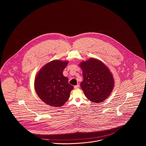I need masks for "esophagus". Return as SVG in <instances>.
Listing matches in <instances>:
<instances>
[{
  "label": "esophagus",
  "instance_id": "34e87169",
  "mask_svg": "<svg viewBox=\"0 0 146 146\" xmlns=\"http://www.w3.org/2000/svg\"><path fill=\"white\" fill-rule=\"evenodd\" d=\"M79 88V84H78V85H76L74 86V88L75 89H78Z\"/></svg>",
  "mask_w": 146,
  "mask_h": 146
}]
</instances>
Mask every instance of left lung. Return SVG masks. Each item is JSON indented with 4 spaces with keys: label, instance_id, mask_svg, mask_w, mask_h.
I'll return each instance as SVG.
<instances>
[{
    "label": "left lung",
    "instance_id": "obj_1",
    "mask_svg": "<svg viewBox=\"0 0 146 146\" xmlns=\"http://www.w3.org/2000/svg\"><path fill=\"white\" fill-rule=\"evenodd\" d=\"M79 66L84 78L80 86L85 96L92 102H102L110 95L114 87L111 72L104 63L94 58L82 61Z\"/></svg>",
    "mask_w": 146,
    "mask_h": 146
}]
</instances>
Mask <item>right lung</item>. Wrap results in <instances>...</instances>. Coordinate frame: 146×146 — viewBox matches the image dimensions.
Instances as JSON below:
<instances>
[{
	"mask_svg": "<svg viewBox=\"0 0 146 146\" xmlns=\"http://www.w3.org/2000/svg\"><path fill=\"white\" fill-rule=\"evenodd\" d=\"M68 63L58 60L52 61L42 67L35 76V90L46 104L59 107L68 100L73 86L63 75Z\"/></svg>",
	"mask_w": 146,
	"mask_h": 146,
	"instance_id": "right-lung-1",
	"label": "right lung"
}]
</instances>
